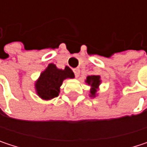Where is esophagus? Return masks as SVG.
<instances>
[{
	"mask_svg": "<svg viewBox=\"0 0 147 147\" xmlns=\"http://www.w3.org/2000/svg\"><path fill=\"white\" fill-rule=\"evenodd\" d=\"M73 71H74V73H75L76 77H78V76H79V75H80V70H79L78 68H76V69H74Z\"/></svg>",
	"mask_w": 147,
	"mask_h": 147,
	"instance_id": "obj_1",
	"label": "esophagus"
}]
</instances>
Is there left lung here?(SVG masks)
<instances>
[{
  "instance_id": "left-lung-1",
  "label": "left lung",
  "mask_w": 147,
  "mask_h": 147,
  "mask_svg": "<svg viewBox=\"0 0 147 147\" xmlns=\"http://www.w3.org/2000/svg\"><path fill=\"white\" fill-rule=\"evenodd\" d=\"M85 82L87 83V85L91 87L89 96L92 98H95L96 96H98L97 93L100 90V85L101 83L100 76H95V75L88 76L85 80Z\"/></svg>"
}]
</instances>
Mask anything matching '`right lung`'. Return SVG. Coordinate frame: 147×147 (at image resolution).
Masks as SVG:
<instances>
[{
  "label": "right lung",
  "mask_w": 147,
  "mask_h": 147,
  "mask_svg": "<svg viewBox=\"0 0 147 147\" xmlns=\"http://www.w3.org/2000/svg\"><path fill=\"white\" fill-rule=\"evenodd\" d=\"M75 77L73 71L68 66L64 70L59 69L54 64H48L35 82L36 93L43 100H50L60 93V87L65 79Z\"/></svg>",
  "instance_id": "right-lung-1"
}]
</instances>
